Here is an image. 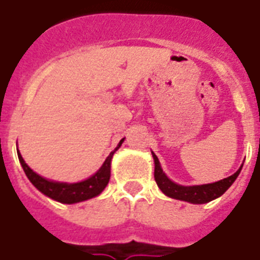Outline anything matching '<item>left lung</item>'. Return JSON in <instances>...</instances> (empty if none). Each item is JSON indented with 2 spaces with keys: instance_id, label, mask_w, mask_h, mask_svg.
Masks as SVG:
<instances>
[{
  "instance_id": "1",
  "label": "left lung",
  "mask_w": 260,
  "mask_h": 260,
  "mask_svg": "<svg viewBox=\"0 0 260 260\" xmlns=\"http://www.w3.org/2000/svg\"><path fill=\"white\" fill-rule=\"evenodd\" d=\"M154 161V180L157 182V186L160 187L165 196L168 197L174 198V200L185 201L189 204L194 205H201V204H208L210 201L215 200V198L221 197L224 191L228 190L231 185L234 184V181L239 176L242 171V164L239 169L235 172L234 174H231L230 177L223 178L221 181L213 182V184H204V185H191V186H184V185L176 184L174 181L168 177L167 174L164 173L161 164L157 158L156 154L152 152Z\"/></svg>"
}]
</instances>
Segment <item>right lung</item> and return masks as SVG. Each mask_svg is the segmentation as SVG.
Masks as SVG:
<instances>
[{"label":"right lung","mask_w":260,"mask_h":260,"mask_svg":"<svg viewBox=\"0 0 260 260\" xmlns=\"http://www.w3.org/2000/svg\"><path fill=\"white\" fill-rule=\"evenodd\" d=\"M125 139V137H124ZM124 139L120 140L117 144V147L110 153V156L107 157L103 165L99 168V171L95 174H92L91 177L86 178V180L79 181V182H60V181H54L45 178L42 176H39L38 173L32 171L31 168L25 162L23 157L21 156L19 150H17L18 153L19 162L22 165L23 172L27 176L29 181L34 186L38 189L39 191L49 198L54 201H58L60 204H78V202H83V201L91 200V198L99 196L102 191L106 189V186L110 182L111 177V162H112V157L117 149L121 147V144L124 143Z\"/></svg>","instance_id":"right-lung-1"}]
</instances>
